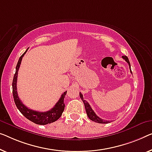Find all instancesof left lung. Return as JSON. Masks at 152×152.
Wrapping results in <instances>:
<instances>
[{
    "mask_svg": "<svg viewBox=\"0 0 152 152\" xmlns=\"http://www.w3.org/2000/svg\"><path fill=\"white\" fill-rule=\"evenodd\" d=\"M122 58H124V60L126 61L128 63L129 65V67H130V72L132 73V71H131V66H130V61H129L128 60V58L126 56H122ZM80 97L81 99H82L84 104H85V110H86V113H87V115L89 118L92 120L93 121H95L96 122V123H99V124H107V123H110L109 121H106V120H103L101 118H99V117L98 116V115H96V113L93 110V109L91 107L89 104L87 102V101L85 100V99H83V94L80 93Z\"/></svg>",
    "mask_w": 152,
    "mask_h": 152,
    "instance_id": "obj_1",
    "label": "left lung"
}]
</instances>
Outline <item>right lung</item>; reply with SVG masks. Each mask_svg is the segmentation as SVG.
Returning <instances> with one entry per match:
<instances>
[{
	"instance_id": "1",
	"label": "right lung",
	"mask_w": 152,
	"mask_h": 152,
	"mask_svg": "<svg viewBox=\"0 0 152 152\" xmlns=\"http://www.w3.org/2000/svg\"><path fill=\"white\" fill-rule=\"evenodd\" d=\"M28 50V49L24 52V54L20 56L15 68V73L14 74L12 83V88H13V96L14 99V102L15 105H16L18 110L20 112L24 115L26 118L28 119L30 121H33V123L39 125H46L48 124L53 123V122L56 121V120L60 118L61 116L62 113L64 110L65 108V104H64V98L65 95L67 94V91H65L61 95L60 99H58L57 103L56 104L55 106L52 108L51 110H48L46 112H39L36 110H31L30 108H27L26 106L23 104L22 101L20 100L19 97H18L17 93V78H18V72L20 68V64L22 59V57L24 56V54Z\"/></svg>"
}]
</instances>
